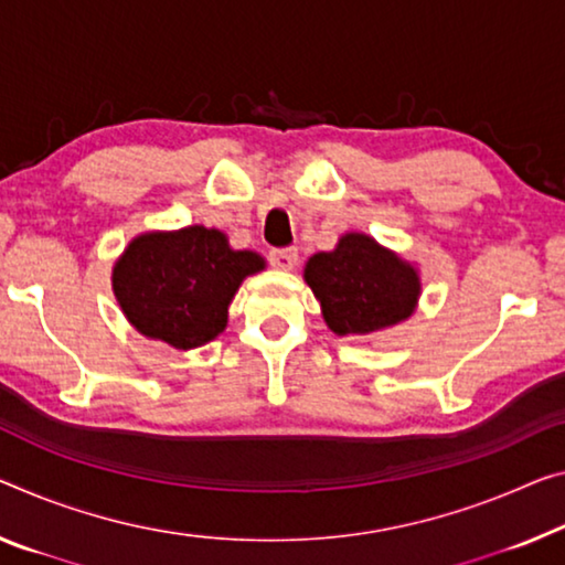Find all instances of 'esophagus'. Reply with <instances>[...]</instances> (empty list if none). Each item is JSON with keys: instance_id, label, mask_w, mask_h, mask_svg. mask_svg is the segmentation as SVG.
Listing matches in <instances>:
<instances>
[{"instance_id": "34e87169", "label": "esophagus", "mask_w": 565, "mask_h": 565, "mask_svg": "<svg viewBox=\"0 0 565 565\" xmlns=\"http://www.w3.org/2000/svg\"><path fill=\"white\" fill-rule=\"evenodd\" d=\"M267 259H270V265L277 267V270H292V267L298 265V249L295 247L273 249V253L267 255Z\"/></svg>"}]
</instances>
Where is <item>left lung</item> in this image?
Segmentation results:
<instances>
[{"label": "left lung", "mask_w": 565, "mask_h": 565, "mask_svg": "<svg viewBox=\"0 0 565 565\" xmlns=\"http://www.w3.org/2000/svg\"><path fill=\"white\" fill-rule=\"evenodd\" d=\"M306 282L338 335H363L409 318L419 298L414 267L366 234H345L333 253L308 259Z\"/></svg>", "instance_id": "left-lung-1"}]
</instances>
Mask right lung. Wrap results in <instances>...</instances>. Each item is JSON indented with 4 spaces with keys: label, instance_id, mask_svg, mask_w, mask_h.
<instances>
[{
    "label": "right lung",
    "instance_id": "1",
    "mask_svg": "<svg viewBox=\"0 0 565 565\" xmlns=\"http://www.w3.org/2000/svg\"><path fill=\"white\" fill-rule=\"evenodd\" d=\"M263 267V257L230 249L216 230L151 232L136 237L113 267V290L143 335L196 349L224 331L242 277Z\"/></svg>",
    "mask_w": 565,
    "mask_h": 565
}]
</instances>
